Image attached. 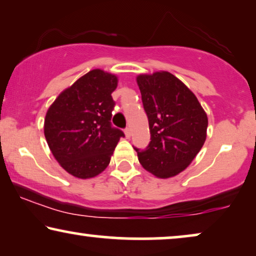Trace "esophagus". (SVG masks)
<instances>
[{
  "label": "esophagus",
  "instance_id": "34e87169",
  "mask_svg": "<svg viewBox=\"0 0 256 256\" xmlns=\"http://www.w3.org/2000/svg\"><path fill=\"white\" fill-rule=\"evenodd\" d=\"M125 136H126V138H130V136H131V128L128 126L125 128Z\"/></svg>",
  "mask_w": 256,
  "mask_h": 256
}]
</instances>
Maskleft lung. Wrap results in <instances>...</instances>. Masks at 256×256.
Here are the masks:
<instances>
[{
  "label": "left lung",
  "mask_w": 256,
  "mask_h": 256,
  "mask_svg": "<svg viewBox=\"0 0 256 256\" xmlns=\"http://www.w3.org/2000/svg\"><path fill=\"white\" fill-rule=\"evenodd\" d=\"M150 142L134 147L139 162L158 178L178 175L195 159L206 139L208 117L196 96L168 72L136 78Z\"/></svg>",
  "instance_id": "8db88e82"
}]
</instances>
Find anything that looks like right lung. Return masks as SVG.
<instances>
[{"label": "right lung", "instance_id": "obj_1", "mask_svg": "<svg viewBox=\"0 0 256 256\" xmlns=\"http://www.w3.org/2000/svg\"><path fill=\"white\" fill-rule=\"evenodd\" d=\"M116 75L94 70L64 90L50 106L44 133L50 150L64 170L90 178L108 167L122 130L112 126Z\"/></svg>", "mask_w": 256, "mask_h": 256}]
</instances>
